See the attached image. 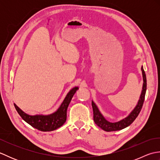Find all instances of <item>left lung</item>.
<instances>
[{
	"label": "left lung",
	"instance_id": "obj_1",
	"mask_svg": "<svg viewBox=\"0 0 160 160\" xmlns=\"http://www.w3.org/2000/svg\"><path fill=\"white\" fill-rule=\"evenodd\" d=\"M141 69L142 73V77H143V86H142V93L137 105L133 108V110L128 114V116L116 122H108L104 118L102 114L100 113V110L98 109L97 105L94 103V102L93 100L91 102L93 111V120L95 123L102 129V130L107 132L122 130V129L131 125L135 119H136L139 113H140L142 106H143L146 91H147V77H146V73L144 72L143 67H142Z\"/></svg>",
	"mask_w": 160,
	"mask_h": 160
}]
</instances>
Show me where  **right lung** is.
<instances>
[{
    "mask_svg": "<svg viewBox=\"0 0 160 160\" xmlns=\"http://www.w3.org/2000/svg\"><path fill=\"white\" fill-rule=\"evenodd\" d=\"M78 89V87L71 89L57 111L49 115H28L20 109L16 104H14V107L20 117L33 128L41 131H52L62 127L66 122L68 106Z\"/></svg>",
    "mask_w": 160,
    "mask_h": 160,
    "instance_id": "1",
    "label": "right lung"
}]
</instances>
